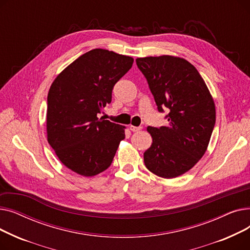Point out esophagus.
Segmentation results:
<instances>
[{
    "mask_svg": "<svg viewBox=\"0 0 250 250\" xmlns=\"http://www.w3.org/2000/svg\"><path fill=\"white\" fill-rule=\"evenodd\" d=\"M129 129L132 130V132L136 133V132H139V130L142 129V126H135V125H129Z\"/></svg>",
    "mask_w": 250,
    "mask_h": 250,
    "instance_id": "34e87169",
    "label": "esophagus"
}]
</instances>
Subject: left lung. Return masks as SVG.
Wrapping results in <instances>:
<instances>
[{
	"label": "left lung",
	"instance_id": "1",
	"mask_svg": "<svg viewBox=\"0 0 250 250\" xmlns=\"http://www.w3.org/2000/svg\"><path fill=\"white\" fill-rule=\"evenodd\" d=\"M167 126H148L153 139L144 153L150 171L163 178L188 172L204 156L216 123L213 97L193 65L171 56L136 60Z\"/></svg>",
	"mask_w": 250,
	"mask_h": 250
}]
</instances>
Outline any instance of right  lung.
I'll use <instances>...</instances> for the list:
<instances>
[{"instance_id":"right-lung-1","label":"right lung","mask_w":250,"mask_h":250,"mask_svg":"<svg viewBox=\"0 0 250 250\" xmlns=\"http://www.w3.org/2000/svg\"><path fill=\"white\" fill-rule=\"evenodd\" d=\"M134 59L95 48L68 65L47 95V141L61 162L83 176L106 170L125 139V126L100 117L113 86Z\"/></svg>"}]
</instances>
